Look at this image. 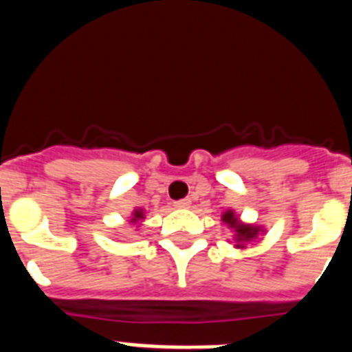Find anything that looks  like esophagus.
<instances>
[{"mask_svg":"<svg viewBox=\"0 0 352 352\" xmlns=\"http://www.w3.org/2000/svg\"><path fill=\"white\" fill-rule=\"evenodd\" d=\"M190 204H192L190 199H182V201H176V203H174V206L185 210V208H190Z\"/></svg>","mask_w":352,"mask_h":352,"instance_id":"34e87169","label":"esophagus"}]
</instances>
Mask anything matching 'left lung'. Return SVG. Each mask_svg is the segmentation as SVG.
<instances>
[{
    "instance_id": "1",
    "label": "left lung",
    "mask_w": 352,
    "mask_h": 352,
    "mask_svg": "<svg viewBox=\"0 0 352 352\" xmlns=\"http://www.w3.org/2000/svg\"><path fill=\"white\" fill-rule=\"evenodd\" d=\"M222 220L227 223V226L231 227V229H234L236 231V243H238L236 247H243L247 241H250V239L256 238L261 231L259 227H254V226H248V223L239 222L232 211H226L222 217Z\"/></svg>"
}]
</instances>
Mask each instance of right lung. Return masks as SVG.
Wrapping results in <instances>:
<instances>
[{
    "label": "right lung",
    "instance_id": "right-lung-1",
    "mask_svg": "<svg viewBox=\"0 0 352 352\" xmlns=\"http://www.w3.org/2000/svg\"><path fill=\"white\" fill-rule=\"evenodd\" d=\"M141 219H144V213H142V210H135L133 211V217H132V222H139Z\"/></svg>",
    "mask_w": 352,
    "mask_h": 352
}]
</instances>
